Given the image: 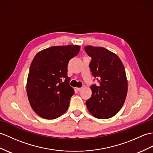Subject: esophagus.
<instances>
[{
    "label": "esophagus",
    "mask_w": 153,
    "mask_h": 153,
    "mask_svg": "<svg viewBox=\"0 0 153 153\" xmlns=\"http://www.w3.org/2000/svg\"><path fill=\"white\" fill-rule=\"evenodd\" d=\"M82 89H83V88H76V90L80 91H81Z\"/></svg>",
    "instance_id": "obj_1"
}]
</instances>
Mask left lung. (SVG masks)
<instances>
[{
    "label": "left lung",
    "mask_w": 153,
    "mask_h": 153,
    "mask_svg": "<svg viewBox=\"0 0 153 153\" xmlns=\"http://www.w3.org/2000/svg\"><path fill=\"white\" fill-rule=\"evenodd\" d=\"M84 50L92 59L89 68L99 85H92V95L86 102L88 111L96 118L114 116L123 105L128 82L124 65L117 56L105 48L85 46Z\"/></svg>",
    "instance_id": "obj_1"
}]
</instances>
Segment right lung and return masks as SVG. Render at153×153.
<instances>
[{
	"mask_svg": "<svg viewBox=\"0 0 153 153\" xmlns=\"http://www.w3.org/2000/svg\"><path fill=\"white\" fill-rule=\"evenodd\" d=\"M79 45L54 46L39 51L30 67L27 92L32 108L46 120H54L68 110L74 94L69 85L68 65L79 54Z\"/></svg>",
	"mask_w": 153,
	"mask_h": 153,
	"instance_id": "1",
	"label": "right lung"
}]
</instances>
